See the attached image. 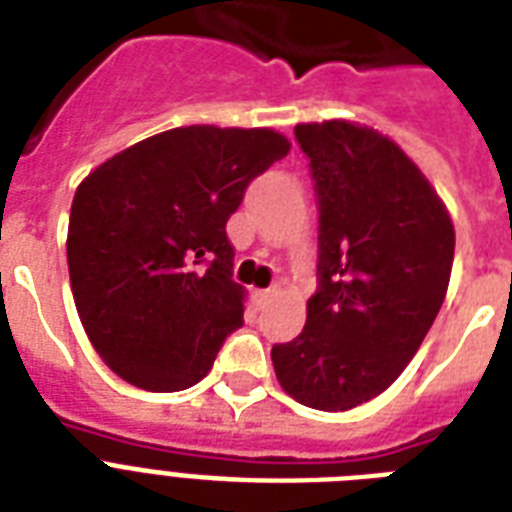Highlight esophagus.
<instances>
[{"mask_svg": "<svg viewBox=\"0 0 512 512\" xmlns=\"http://www.w3.org/2000/svg\"><path fill=\"white\" fill-rule=\"evenodd\" d=\"M271 297H273V289H257V292H255L257 305H268V303H271Z\"/></svg>", "mask_w": 512, "mask_h": 512, "instance_id": "esophagus-1", "label": "esophagus"}]
</instances>
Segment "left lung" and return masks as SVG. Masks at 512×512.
Instances as JSON below:
<instances>
[{"label": "left lung", "mask_w": 512, "mask_h": 512, "mask_svg": "<svg viewBox=\"0 0 512 512\" xmlns=\"http://www.w3.org/2000/svg\"><path fill=\"white\" fill-rule=\"evenodd\" d=\"M319 196V289L292 342L273 345L284 393L348 412L388 390L420 350L449 287L454 225L401 151L366 124H297Z\"/></svg>", "instance_id": "8db88e82"}]
</instances>
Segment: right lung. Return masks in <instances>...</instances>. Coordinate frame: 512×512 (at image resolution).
I'll return each instance as SVG.
<instances>
[{"mask_svg":"<svg viewBox=\"0 0 512 512\" xmlns=\"http://www.w3.org/2000/svg\"><path fill=\"white\" fill-rule=\"evenodd\" d=\"M268 127L191 124L124 148L84 177L68 276L92 348L151 393L196 385L244 324L225 233L252 177L289 154Z\"/></svg>","mask_w":512,"mask_h":512,"instance_id":"obj_1","label":"right lung"}]
</instances>
